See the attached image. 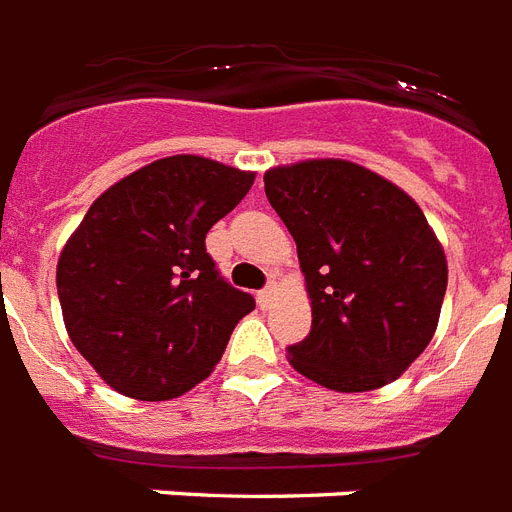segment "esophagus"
<instances>
[{
  "instance_id": "esophagus-1",
  "label": "esophagus",
  "mask_w": 512,
  "mask_h": 512,
  "mask_svg": "<svg viewBox=\"0 0 512 512\" xmlns=\"http://www.w3.org/2000/svg\"><path fill=\"white\" fill-rule=\"evenodd\" d=\"M275 296H277V282H269L267 288L259 290V306H261V309H267V306L275 301Z\"/></svg>"
}]
</instances>
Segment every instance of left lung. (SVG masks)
Instances as JSON below:
<instances>
[{
  "label": "left lung",
  "instance_id": "obj_1",
  "mask_svg": "<svg viewBox=\"0 0 512 512\" xmlns=\"http://www.w3.org/2000/svg\"><path fill=\"white\" fill-rule=\"evenodd\" d=\"M264 190L312 301V330L288 349L293 370L341 394L388 386L431 343L447 293V256L420 206L343 158L275 166Z\"/></svg>",
  "mask_w": 512,
  "mask_h": 512
}]
</instances>
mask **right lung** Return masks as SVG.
<instances>
[{
  "instance_id": "1",
  "label": "right lung",
  "mask_w": 512,
  "mask_h": 512,
  "mask_svg": "<svg viewBox=\"0 0 512 512\" xmlns=\"http://www.w3.org/2000/svg\"><path fill=\"white\" fill-rule=\"evenodd\" d=\"M256 174L169 155L118 179L89 206L57 259L68 338L113 391L177 399L214 372L253 296L206 253V232Z\"/></svg>"
}]
</instances>
